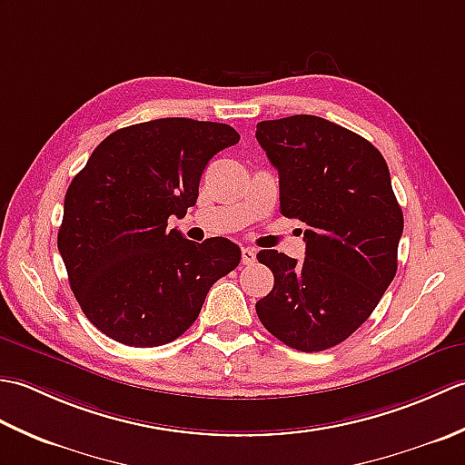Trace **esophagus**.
<instances>
[{"mask_svg": "<svg viewBox=\"0 0 465 465\" xmlns=\"http://www.w3.org/2000/svg\"><path fill=\"white\" fill-rule=\"evenodd\" d=\"M255 262V250L253 248H242V263L252 265Z\"/></svg>", "mask_w": 465, "mask_h": 465, "instance_id": "obj_1", "label": "esophagus"}]
</instances>
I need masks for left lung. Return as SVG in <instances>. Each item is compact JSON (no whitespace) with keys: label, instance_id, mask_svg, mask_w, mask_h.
Returning <instances> with one entry per match:
<instances>
[{"label":"left lung","instance_id":"8db88e82","mask_svg":"<svg viewBox=\"0 0 465 465\" xmlns=\"http://www.w3.org/2000/svg\"><path fill=\"white\" fill-rule=\"evenodd\" d=\"M280 173V212L303 222L302 262L262 250L273 290L255 303L263 328L300 351H323L370 318L398 272L403 213L375 147L318 115L260 122Z\"/></svg>","mask_w":465,"mask_h":465}]
</instances>
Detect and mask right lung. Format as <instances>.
<instances>
[{
  "label": "right lung",
  "instance_id": "obj_1",
  "mask_svg": "<svg viewBox=\"0 0 465 465\" xmlns=\"http://www.w3.org/2000/svg\"><path fill=\"white\" fill-rule=\"evenodd\" d=\"M238 142L227 124H135L107 135L69 183L57 250L77 303L107 338L134 348L173 341L238 268L233 242L195 243L167 225L195 205L207 162Z\"/></svg>",
  "mask_w": 465,
  "mask_h": 465
}]
</instances>
